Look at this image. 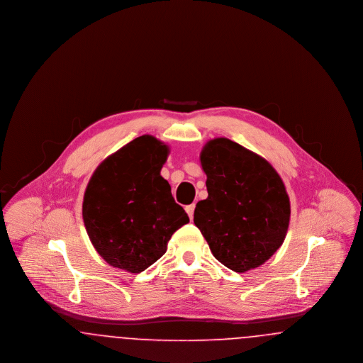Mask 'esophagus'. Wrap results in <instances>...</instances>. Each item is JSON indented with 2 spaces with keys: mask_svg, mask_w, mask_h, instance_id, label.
I'll return each instance as SVG.
<instances>
[{
  "mask_svg": "<svg viewBox=\"0 0 363 363\" xmlns=\"http://www.w3.org/2000/svg\"><path fill=\"white\" fill-rule=\"evenodd\" d=\"M194 207H196L194 204H190V206H186V207H185V211H186V213L189 215L190 220L193 219V213H194Z\"/></svg>",
  "mask_w": 363,
  "mask_h": 363,
  "instance_id": "1",
  "label": "esophagus"
}]
</instances>
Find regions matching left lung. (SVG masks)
Returning a JSON list of instances; mask_svg holds the SVG:
<instances>
[{"instance_id":"1","label":"left lung","mask_w":363,"mask_h":363,"mask_svg":"<svg viewBox=\"0 0 363 363\" xmlns=\"http://www.w3.org/2000/svg\"><path fill=\"white\" fill-rule=\"evenodd\" d=\"M200 162L208 197L197 203L199 227L215 259L234 272L262 265L281 246L290 223V199L264 157L225 138L209 140Z\"/></svg>"}]
</instances>
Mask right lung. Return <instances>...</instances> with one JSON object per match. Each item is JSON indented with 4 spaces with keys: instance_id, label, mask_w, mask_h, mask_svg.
Returning a JSON list of instances; mask_svg holds the SVG:
<instances>
[{
    "instance_id": "right-lung-1",
    "label": "right lung",
    "mask_w": 363,
    "mask_h": 363,
    "mask_svg": "<svg viewBox=\"0 0 363 363\" xmlns=\"http://www.w3.org/2000/svg\"><path fill=\"white\" fill-rule=\"evenodd\" d=\"M169 147L144 135L106 157L86 185L83 220L96 252L111 267L140 274L167 250L189 216L174 201L160 170Z\"/></svg>"
}]
</instances>
